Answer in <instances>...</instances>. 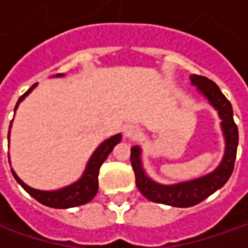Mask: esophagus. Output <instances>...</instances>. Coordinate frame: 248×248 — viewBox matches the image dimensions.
Instances as JSON below:
<instances>
[{
	"mask_svg": "<svg viewBox=\"0 0 248 248\" xmlns=\"http://www.w3.org/2000/svg\"><path fill=\"white\" fill-rule=\"evenodd\" d=\"M124 135H125V138L131 139V140H134V139H137L140 135V129L137 127V125H127L125 128H124Z\"/></svg>",
	"mask_w": 248,
	"mask_h": 248,
	"instance_id": "1",
	"label": "esophagus"
}]
</instances>
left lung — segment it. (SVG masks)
I'll use <instances>...</instances> for the list:
<instances>
[{"label":"left lung","mask_w":248,"mask_h":248,"mask_svg":"<svg viewBox=\"0 0 248 248\" xmlns=\"http://www.w3.org/2000/svg\"><path fill=\"white\" fill-rule=\"evenodd\" d=\"M190 81L208 99L214 109L218 110V116L222 120L221 128L225 137V155L221 164L213 172L202 178L175 185H161L146 175L140 161V148L134 146L131 149V164L135 172V182L139 192L150 202L184 208L199 204L228 182L233 172L239 143V131L234 124L232 105L219 91L218 85L207 77L197 74L190 76Z\"/></svg>","instance_id":"obj_1"}]
</instances>
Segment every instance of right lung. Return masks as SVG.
Here are the masks:
<instances>
[{
  "instance_id": "1",
  "label": "right lung",
  "mask_w": 248,
  "mask_h": 248,
  "mask_svg": "<svg viewBox=\"0 0 248 248\" xmlns=\"http://www.w3.org/2000/svg\"><path fill=\"white\" fill-rule=\"evenodd\" d=\"M58 76H63V74H56V77ZM35 85H37V82L26 93H23L19 98L16 106H15V110L17 109L19 103L33 91ZM8 138H9V132H8ZM120 140H121V134H117V135H114L111 138L106 139L105 142H102L99 146L96 148V150L93 152V155L91 156L90 161H88V164L85 167V171H84L81 178L77 182L72 184V185L64 186L62 189H58V190H38V189H33V187L26 185L22 179H19V176L15 174L14 170H11V171L14 174L15 179L20 184V186L23 187L24 190L31 197H34L37 202H40L41 204L52 207V208H70V207L82 205L91 202L95 197V195H96V192H98V175H99L100 166L103 164V161L106 160V157L111 153L113 148L119 143Z\"/></svg>"
}]
</instances>
